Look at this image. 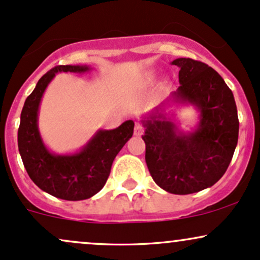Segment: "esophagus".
Here are the masks:
<instances>
[{
    "instance_id": "34e87169",
    "label": "esophagus",
    "mask_w": 260,
    "mask_h": 260,
    "mask_svg": "<svg viewBox=\"0 0 260 260\" xmlns=\"http://www.w3.org/2000/svg\"><path fill=\"white\" fill-rule=\"evenodd\" d=\"M143 133H144V127H143L140 123H136V126H134V136L139 137L142 136Z\"/></svg>"
}]
</instances>
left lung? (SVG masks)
Masks as SVG:
<instances>
[{
  "instance_id": "obj_1",
  "label": "left lung",
  "mask_w": 260,
  "mask_h": 260,
  "mask_svg": "<svg viewBox=\"0 0 260 260\" xmlns=\"http://www.w3.org/2000/svg\"><path fill=\"white\" fill-rule=\"evenodd\" d=\"M180 86L142 120L145 161L151 177L172 194H190L216 183L228 170L238 140L237 107L219 73L192 58H176ZM193 105L194 131L184 134L165 112L170 103Z\"/></svg>"
}]
</instances>
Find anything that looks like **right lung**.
Masks as SVG:
<instances>
[{"instance_id":"right-lung-1","label":"right lung","mask_w":260,"mask_h":260,"mask_svg":"<svg viewBox=\"0 0 260 260\" xmlns=\"http://www.w3.org/2000/svg\"><path fill=\"white\" fill-rule=\"evenodd\" d=\"M84 64H66L52 68L39 79L26 98L18 129V148L29 177L44 192L64 201H83L105 186L116 155L133 136L134 122L128 120L115 129H99L73 154H55L47 149L38 126L39 106L47 85L56 73H86Z\"/></svg>"}]
</instances>
